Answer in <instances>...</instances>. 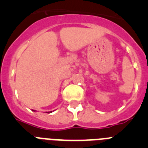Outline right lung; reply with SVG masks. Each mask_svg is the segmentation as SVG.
Returning <instances> with one entry per match:
<instances>
[{
	"label": "right lung",
	"mask_w": 148,
	"mask_h": 148,
	"mask_svg": "<svg viewBox=\"0 0 148 148\" xmlns=\"http://www.w3.org/2000/svg\"><path fill=\"white\" fill-rule=\"evenodd\" d=\"M32 111H35V110H32ZM47 113H49V112H47ZM50 113H52V111H50Z\"/></svg>",
	"instance_id": "1"
}]
</instances>
